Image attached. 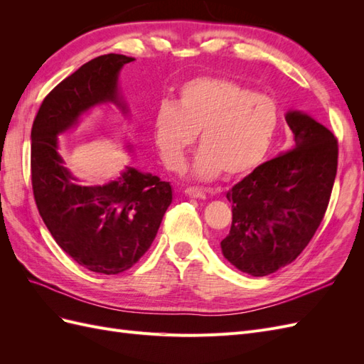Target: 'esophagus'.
<instances>
[{
  "label": "esophagus",
  "mask_w": 364,
  "mask_h": 364,
  "mask_svg": "<svg viewBox=\"0 0 364 364\" xmlns=\"http://www.w3.org/2000/svg\"><path fill=\"white\" fill-rule=\"evenodd\" d=\"M185 194L188 197H193V199H205V191H202L200 188H194V186L186 188Z\"/></svg>",
  "instance_id": "obj_1"
}]
</instances>
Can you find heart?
I'll use <instances>...</instances> for the list:
<instances>
[{
  "mask_svg": "<svg viewBox=\"0 0 364 364\" xmlns=\"http://www.w3.org/2000/svg\"><path fill=\"white\" fill-rule=\"evenodd\" d=\"M279 126V107L267 94L253 92L222 77H199L179 91L178 105L164 100L153 117L159 155L170 170H179L186 150L199 134L202 149L193 173L214 179L220 173L238 178L262 162Z\"/></svg>",
  "mask_w": 364,
  "mask_h": 364,
  "instance_id": "b5f03b06",
  "label": "heart"
}]
</instances>
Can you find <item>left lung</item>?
Wrapping results in <instances>:
<instances>
[{"label": "left lung", "instance_id": "1", "mask_svg": "<svg viewBox=\"0 0 364 364\" xmlns=\"http://www.w3.org/2000/svg\"><path fill=\"white\" fill-rule=\"evenodd\" d=\"M291 149L264 162L229 190L232 225L223 257L252 277H266L301 255L331 199L338 144L331 130L302 112H289Z\"/></svg>", "mask_w": 364, "mask_h": 364}]
</instances>
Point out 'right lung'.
Here are the masks:
<instances>
[{
    "label": "right lung",
    "mask_w": 364,
    "mask_h": 364,
    "mask_svg": "<svg viewBox=\"0 0 364 364\" xmlns=\"http://www.w3.org/2000/svg\"><path fill=\"white\" fill-rule=\"evenodd\" d=\"M132 60L111 53L82 65L43 98L31 127V186L43 223L77 264L103 274L130 269L150 249L171 186L135 168L105 185H77L58 153V135L95 105L114 102L126 111L117 80Z\"/></svg>",
    "instance_id": "obj_1"
}]
</instances>
